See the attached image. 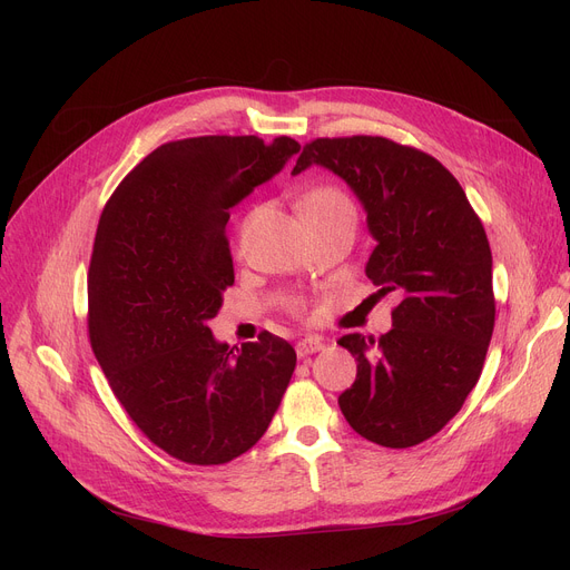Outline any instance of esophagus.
I'll return each instance as SVG.
<instances>
[{"instance_id":"esophagus-1","label":"esophagus","mask_w":570,"mask_h":570,"mask_svg":"<svg viewBox=\"0 0 570 570\" xmlns=\"http://www.w3.org/2000/svg\"><path fill=\"white\" fill-rule=\"evenodd\" d=\"M323 346H325V342L321 337H305V340H301V342L295 344V353L301 355V357H307V355H312L316 351H323Z\"/></svg>"}]
</instances>
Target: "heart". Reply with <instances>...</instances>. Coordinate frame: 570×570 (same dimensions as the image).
I'll return each instance as SVG.
<instances>
[{
  "label": "heart",
  "instance_id": "1",
  "mask_svg": "<svg viewBox=\"0 0 570 570\" xmlns=\"http://www.w3.org/2000/svg\"><path fill=\"white\" fill-rule=\"evenodd\" d=\"M301 213L303 217H314V215H335V213H351L353 215V205L346 198V194H342L337 187L331 185H321L309 189L303 200H301ZM247 224L243 226V233H239V245H243V237H245ZM295 312H303L305 305L303 303H295L293 305Z\"/></svg>",
  "mask_w": 570,
  "mask_h": 570
}]
</instances>
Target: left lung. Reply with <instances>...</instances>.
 <instances>
[{
    "mask_svg": "<svg viewBox=\"0 0 570 570\" xmlns=\"http://www.w3.org/2000/svg\"><path fill=\"white\" fill-rule=\"evenodd\" d=\"M314 164L363 203L376 239L365 273L379 295L400 297L385 335L337 342L357 363L340 409L367 441L423 443L462 409L483 372L494 331L485 228L453 173L415 147L381 136L316 138L293 175Z\"/></svg>",
    "mask_w": 570,
    "mask_h": 570,
    "instance_id": "1",
    "label": "left lung"
}]
</instances>
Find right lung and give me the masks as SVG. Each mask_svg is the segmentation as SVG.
I'll return each mask as SVG.
<instances>
[{
  "mask_svg": "<svg viewBox=\"0 0 570 570\" xmlns=\"http://www.w3.org/2000/svg\"><path fill=\"white\" fill-rule=\"evenodd\" d=\"M297 153L288 136L173 140L101 213L87 275L89 342L119 404L175 460L213 466L247 453L293 376L286 340L263 331L233 351L207 321L235 282L228 209Z\"/></svg>",
  "mask_w": 570,
  "mask_h": 570,
  "instance_id": "1",
  "label": "right lung"
}]
</instances>
